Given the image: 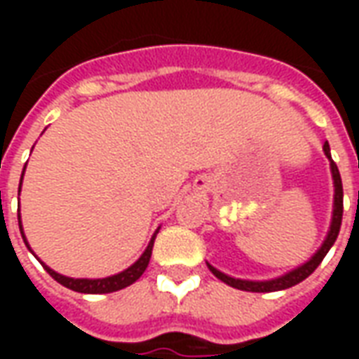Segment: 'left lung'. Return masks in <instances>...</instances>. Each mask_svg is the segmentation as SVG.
Returning <instances> with one entry per match:
<instances>
[{"label": "left lung", "mask_w": 359, "mask_h": 359, "mask_svg": "<svg viewBox=\"0 0 359 359\" xmlns=\"http://www.w3.org/2000/svg\"><path fill=\"white\" fill-rule=\"evenodd\" d=\"M323 151L327 159L331 161V175H332V184H334V200H332V217H331V226H329V233L325 236L323 244L319 246L313 256L309 257L306 264L298 265L296 269L288 271L280 277L269 278V280H246V278H234L231 275H225L223 271L215 269L213 265L208 264L210 271L219 278L223 280L225 285L238 288V290H246V292H277V290H285L290 286L298 285L304 278H308L313 271L317 269V265L323 262V257L327 256V252L331 250V246L337 241L340 231V223H342V180H340V172L337 163L332 161L331 157V148H329V142L323 144Z\"/></svg>", "instance_id": "obj_1"}]
</instances>
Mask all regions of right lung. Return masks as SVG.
<instances>
[{"mask_svg":"<svg viewBox=\"0 0 359 359\" xmlns=\"http://www.w3.org/2000/svg\"><path fill=\"white\" fill-rule=\"evenodd\" d=\"M27 169V167H25ZM25 169H22V177H25ZM22 177H20L19 182V194H20V187H22ZM19 229L20 234H22V241L27 244V248L32 252L30 248V244H28L27 236H25V231H22V223H20V211H19ZM159 233V229H157L154 236H151V241H149L148 248L144 250V254H142L136 262H134L130 267H126L125 271H121L117 275H111V277H103V278H73V277H65V275H61L57 271H53L51 267L40 262L43 265V269L50 273L51 277L57 280L59 285L67 286V288H71L74 292H82V294H107V292H117L121 288H126V286H130L133 283H136L138 278L142 277V273L146 271L149 264V257H151V250H154V242H156V236ZM34 254V252H32Z\"/></svg>","mask_w":359,"mask_h":359,"instance_id":"1","label":"right lung"}]
</instances>
